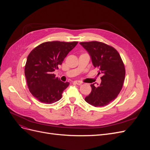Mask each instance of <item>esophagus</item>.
Returning a JSON list of instances; mask_svg holds the SVG:
<instances>
[{"label":"esophagus","instance_id":"esophagus-1","mask_svg":"<svg viewBox=\"0 0 150 150\" xmlns=\"http://www.w3.org/2000/svg\"><path fill=\"white\" fill-rule=\"evenodd\" d=\"M74 83L76 84H78V85H81L83 83L80 81H74Z\"/></svg>","mask_w":150,"mask_h":150}]
</instances>
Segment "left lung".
I'll return each mask as SVG.
<instances>
[{
  "label": "left lung",
  "mask_w": 150,
  "mask_h": 150,
  "mask_svg": "<svg viewBox=\"0 0 150 150\" xmlns=\"http://www.w3.org/2000/svg\"><path fill=\"white\" fill-rule=\"evenodd\" d=\"M91 57L98 74H102L101 83L92 91L85 101L95 107L106 106L117 98L125 78V67L119 52L110 45L98 41L80 42Z\"/></svg>",
  "instance_id": "1"
}]
</instances>
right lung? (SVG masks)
<instances>
[{"mask_svg": "<svg viewBox=\"0 0 150 150\" xmlns=\"http://www.w3.org/2000/svg\"><path fill=\"white\" fill-rule=\"evenodd\" d=\"M78 42L51 41L40 44L29 53L25 76L29 91L40 102L52 104L61 99L69 83L62 82L53 74Z\"/></svg>", "mask_w": 150, "mask_h": 150, "instance_id": "obj_1", "label": "right lung"}]
</instances>
